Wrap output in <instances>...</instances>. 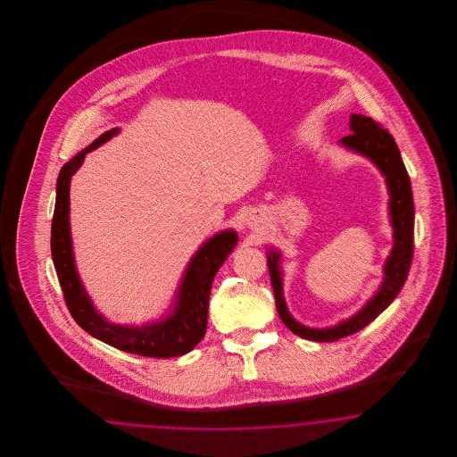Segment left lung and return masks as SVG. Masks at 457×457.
<instances>
[{
  "label": "left lung",
  "instance_id": "8db88e82",
  "mask_svg": "<svg viewBox=\"0 0 457 457\" xmlns=\"http://www.w3.org/2000/svg\"><path fill=\"white\" fill-rule=\"evenodd\" d=\"M350 130L352 134L342 138V145L353 153L361 154L369 157L380 172L386 176L388 194H390V224L394 228V248L384 266V281L378 291L369 300L359 313L352 319L345 320L332 328H308L293 319L283 298V287H281V268H279V253L270 251L268 253V270L271 278V287L275 291L277 310L279 319L304 340L313 342H335L338 338L357 333L367 327L372 320L377 319L388 304L395 300V296L402 290L414 253V199H412V187L411 179L402 162L399 147L394 137L386 129L372 120L370 117L353 113L350 117Z\"/></svg>",
  "mask_w": 457,
  "mask_h": 457
}]
</instances>
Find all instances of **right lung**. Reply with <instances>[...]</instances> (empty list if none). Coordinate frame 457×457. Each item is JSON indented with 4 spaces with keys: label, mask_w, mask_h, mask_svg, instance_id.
Returning a JSON list of instances; mask_svg holds the SVG:
<instances>
[{
    "label": "right lung",
    "mask_w": 457,
    "mask_h": 457,
    "mask_svg": "<svg viewBox=\"0 0 457 457\" xmlns=\"http://www.w3.org/2000/svg\"><path fill=\"white\" fill-rule=\"evenodd\" d=\"M117 132L119 129H112L102 134L94 144H90L62 167L58 174L55 211L52 221V258L55 264L56 277L63 291L65 303L69 306L70 315L85 332L127 353L151 359L179 357L191 352L206 333L211 285L228 254L235 249L237 235L233 229L221 231L209 237L197 249L180 281L174 310L166 320L142 327H124L104 319L94 308L87 291L83 290L82 281L73 262L69 220L70 179L77 169L82 166L87 153L97 149L98 145L107 142Z\"/></svg>",
    "instance_id": "1"
}]
</instances>
